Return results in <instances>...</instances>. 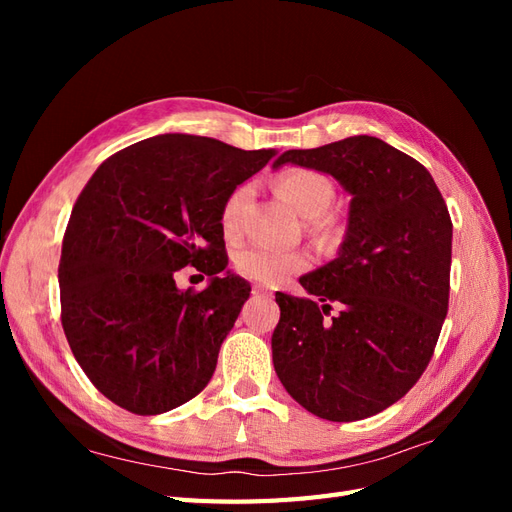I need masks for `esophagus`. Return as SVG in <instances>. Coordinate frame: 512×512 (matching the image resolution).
Instances as JSON below:
<instances>
[{"label":"esophagus","mask_w":512,"mask_h":512,"mask_svg":"<svg viewBox=\"0 0 512 512\" xmlns=\"http://www.w3.org/2000/svg\"><path fill=\"white\" fill-rule=\"evenodd\" d=\"M252 294H254V297H260V299H271L273 292H271L267 286H260V284H258V286L252 288Z\"/></svg>","instance_id":"34e87169"}]
</instances>
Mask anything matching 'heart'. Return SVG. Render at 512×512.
Masks as SVG:
<instances>
[{
    "label": "heart",
    "instance_id": "obj_1",
    "mask_svg": "<svg viewBox=\"0 0 512 512\" xmlns=\"http://www.w3.org/2000/svg\"><path fill=\"white\" fill-rule=\"evenodd\" d=\"M275 188L290 207L297 209L303 218H318L329 209L335 198L333 181L314 168H292L282 173L275 181ZM250 190L237 188L228 196L222 209V226L226 235H235L239 230V215ZM307 267V256L292 250H280L269 245H252L237 254V269L256 282L277 284L288 275L303 271Z\"/></svg>",
    "mask_w": 512,
    "mask_h": 512
}]
</instances>
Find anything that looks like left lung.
Wrapping results in <instances>:
<instances>
[{"instance_id": "left-lung-1", "label": "left lung", "mask_w": 512, "mask_h": 512, "mask_svg": "<svg viewBox=\"0 0 512 512\" xmlns=\"http://www.w3.org/2000/svg\"><path fill=\"white\" fill-rule=\"evenodd\" d=\"M331 175L352 196L344 241L275 292L273 367L290 397L333 423L374 416L425 371L448 312L453 224L429 170L376 136L290 149L273 162ZM340 305L331 321L330 305Z\"/></svg>"}]
</instances>
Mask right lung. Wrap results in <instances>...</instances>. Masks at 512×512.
I'll return each mask as SVG.
<instances>
[{
    "label": "right lung",
    "mask_w": 512,
    "mask_h": 512,
    "mask_svg": "<svg viewBox=\"0 0 512 512\" xmlns=\"http://www.w3.org/2000/svg\"><path fill=\"white\" fill-rule=\"evenodd\" d=\"M273 156L158 134L102 162L85 185L61 245V324L113 404L153 416L209 384L252 290L226 269L222 209ZM188 264L210 277L205 291L176 288Z\"/></svg>",
    "instance_id": "obj_1"
}]
</instances>
